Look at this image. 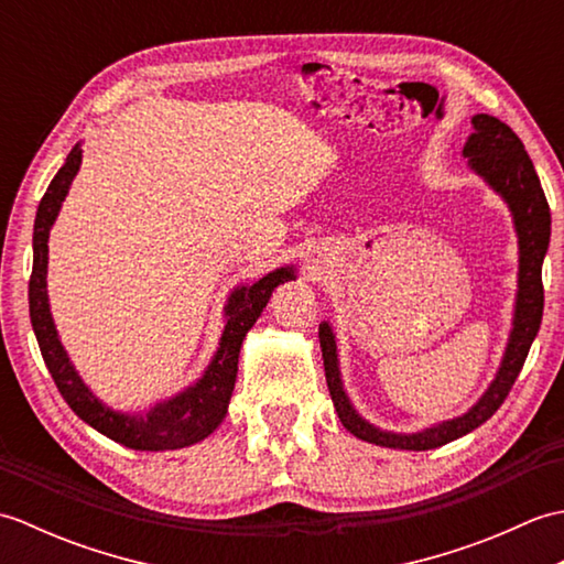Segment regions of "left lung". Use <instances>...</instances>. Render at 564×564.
I'll list each match as a JSON object with an SVG mask.
<instances>
[{
    "label": "left lung",
    "instance_id": "left-lung-1",
    "mask_svg": "<svg viewBox=\"0 0 564 564\" xmlns=\"http://www.w3.org/2000/svg\"><path fill=\"white\" fill-rule=\"evenodd\" d=\"M473 133L465 140L463 158L467 170L495 191L507 203L511 213L513 232L519 242V273H517V297H513V317L507 339L505 356H501L497 373L489 382L482 398L460 416L443 419L419 431H390L370 424L368 419L356 410L344 388L337 337L329 322H319V349L325 358L327 388L332 394L334 410H337L346 431L356 438L376 443V446L400 448V451H431L446 443L470 434L492 416L519 378L531 344L541 329L543 319V259L550 245V208L543 194L541 178L535 166L523 150V142L517 133L501 123L499 118L477 113L473 116Z\"/></svg>",
    "mask_w": 564,
    "mask_h": 564
}]
</instances>
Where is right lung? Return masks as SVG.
<instances>
[{
    "mask_svg": "<svg viewBox=\"0 0 564 564\" xmlns=\"http://www.w3.org/2000/svg\"><path fill=\"white\" fill-rule=\"evenodd\" d=\"M82 166V142L69 150L65 164L47 186L41 198L39 213L33 223V271L29 281V313L31 325L39 339L43 361L51 370L55 386L63 394L69 410L82 422H87L99 434L135 451H174L186 448L208 438L223 424L230 404L239 349L247 332L261 317L271 293L285 281H295L297 273L293 263L269 271L251 283H239L230 291L223 307L225 327L220 334L218 349L210 361L191 386L178 390L172 398L154 402L140 412H121L99 400L94 390L82 380L79 370L72 364L55 327L47 301V239L63 208V200L69 194V186Z\"/></svg>",
    "mask_w": 564,
    "mask_h": 564,
    "instance_id": "right-lung-1",
    "label": "right lung"
}]
</instances>
